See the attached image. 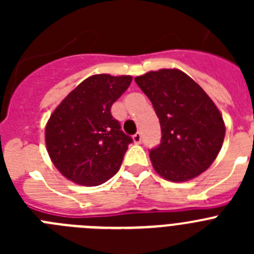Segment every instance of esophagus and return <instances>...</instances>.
Returning <instances> with one entry per match:
<instances>
[{"instance_id": "1", "label": "esophagus", "mask_w": 254, "mask_h": 254, "mask_svg": "<svg viewBox=\"0 0 254 254\" xmlns=\"http://www.w3.org/2000/svg\"><path fill=\"white\" fill-rule=\"evenodd\" d=\"M142 141V136H141V132H136L133 134V142L134 143H140Z\"/></svg>"}]
</instances>
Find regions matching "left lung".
Instances as JSON below:
<instances>
[{
    "label": "left lung",
    "mask_w": 254,
    "mask_h": 254,
    "mask_svg": "<svg viewBox=\"0 0 254 254\" xmlns=\"http://www.w3.org/2000/svg\"><path fill=\"white\" fill-rule=\"evenodd\" d=\"M134 81L160 122V145L149 151L154 169L172 182L188 181L205 172L225 137L223 117L210 96L176 68L150 71Z\"/></svg>",
    "instance_id": "left-lung-1"
}]
</instances>
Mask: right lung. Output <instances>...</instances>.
Segmentation results:
<instances>
[{"instance_id":"right-lung-1","label":"right lung","mask_w":254,"mask_h":254,"mask_svg":"<svg viewBox=\"0 0 254 254\" xmlns=\"http://www.w3.org/2000/svg\"><path fill=\"white\" fill-rule=\"evenodd\" d=\"M131 81V76H90L56 108L47 123L46 145L67 179L99 186L120 170L132 137L122 131L111 108Z\"/></svg>"}]
</instances>
